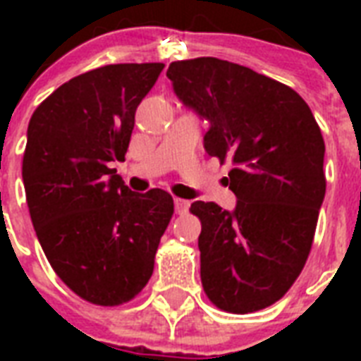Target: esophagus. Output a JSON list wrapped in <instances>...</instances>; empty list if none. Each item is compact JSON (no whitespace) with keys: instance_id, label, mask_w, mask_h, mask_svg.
Masks as SVG:
<instances>
[{"instance_id":"esophagus-1","label":"esophagus","mask_w":361,"mask_h":361,"mask_svg":"<svg viewBox=\"0 0 361 361\" xmlns=\"http://www.w3.org/2000/svg\"><path fill=\"white\" fill-rule=\"evenodd\" d=\"M174 204H176V212H178V214H185L187 209H189V206H191V202L185 200V198H176Z\"/></svg>"}]
</instances>
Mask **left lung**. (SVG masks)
<instances>
[{"label":"left lung","mask_w":361,"mask_h":361,"mask_svg":"<svg viewBox=\"0 0 361 361\" xmlns=\"http://www.w3.org/2000/svg\"><path fill=\"white\" fill-rule=\"evenodd\" d=\"M176 95L209 121L204 147L225 164L238 198L226 212L191 204L202 225L200 279L221 311L247 314L274 305L302 274L324 200V138L292 87L217 58L174 61Z\"/></svg>","instance_id":"8db88e82"}]
</instances>
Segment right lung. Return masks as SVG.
<instances>
[{
    "instance_id": "1",
    "label": "right lung",
    "mask_w": 361,
    "mask_h": 361,
    "mask_svg": "<svg viewBox=\"0 0 361 361\" xmlns=\"http://www.w3.org/2000/svg\"><path fill=\"white\" fill-rule=\"evenodd\" d=\"M163 63H118L87 71L35 109L27 127L22 178L31 223L48 262L82 300L116 307L138 296L174 200L123 185L135 112Z\"/></svg>"
}]
</instances>
